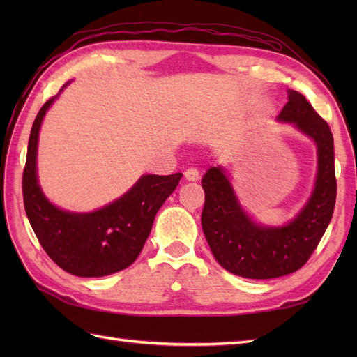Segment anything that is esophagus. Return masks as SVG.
<instances>
[{
  "label": "esophagus",
  "instance_id": "1",
  "mask_svg": "<svg viewBox=\"0 0 357 357\" xmlns=\"http://www.w3.org/2000/svg\"><path fill=\"white\" fill-rule=\"evenodd\" d=\"M184 178L187 181H198L199 179V172L196 169H187L184 172Z\"/></svg>",
  "mask_w": 357,
  "mask_h": 357
}]
</instances>
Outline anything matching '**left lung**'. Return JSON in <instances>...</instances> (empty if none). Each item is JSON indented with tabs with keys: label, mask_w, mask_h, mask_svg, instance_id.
Here are the masks:
<instances>
[{
	"label": "left lung",
	"mask_w": 357,
	"mask_h": 357,
	"mask_svg": "<svg viewBox=\"0 0 357 357\" xmlns=\"http://www.w3.org/2000/svg\"><path fill=\"white\" fill-rule=\"evenodd\" d=\"M279 119L293 123L317 146L314 192L294 221L280 229L256 225L239 207L221 167H211L202 179L206 202L201 222L211 253L227 271L248 279L285 276L305 265L327 230L336 204L335 144L327 121L296 90L288 92Z\"/></svg>",
	"instance_id": "8db88e82"
}]
</instances>
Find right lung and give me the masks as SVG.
<instances>
[{"instance_id": "obj_1", "label": "right lung", "mask_w": 357, "mask_h": 357, "mask_svg": "<svg viewBox=\"0 0 357 357\" xmlns=\"http://www.w3.org/2000/svg\"><path fill=\"white\" fill-rule=\"evenodd\" d=\"M55 98H49L38 112L29 138L22 172L29 222L44 252L64 271L81 278L112 275L139 256L158 210L176 188L183 173L146 174L123 198L93 213H69L52 206L36 181V147L44 113Z\"/></svg>"}]
</instances>
